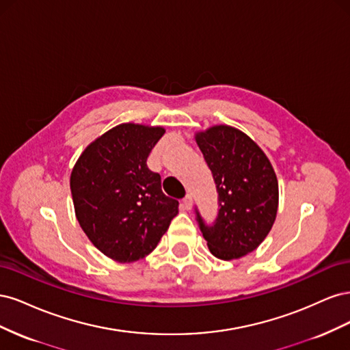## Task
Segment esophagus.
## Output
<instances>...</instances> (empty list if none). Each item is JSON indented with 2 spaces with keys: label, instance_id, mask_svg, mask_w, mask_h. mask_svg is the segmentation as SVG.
Segmentation results:
<instances>
[{
  "label": "esophagus",
  "instance_id": "1",
  "mask_svg": "<svg viewBox=\"0 0 350 350\" xmlns=\"http://www.w3.org/2000/svg\"><path fill=\"white\" fill-rule=\"evenodd\" d=\"M183 207H184V210H187V211H189L193 208V197L191 196H187L184 200H183Z\"/></svg>",
  "mask_w": 350,
  "mask_h": 350
}]
</instances>
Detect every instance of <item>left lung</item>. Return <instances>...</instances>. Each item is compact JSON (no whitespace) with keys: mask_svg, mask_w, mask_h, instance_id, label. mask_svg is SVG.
I'll return each mask as SVG.
<instances>
[{"mask_svg":"<svg viewBox=\"0 0 350 350\" xmlns=\"http://www.w3.org/2000/svg\"><path fill=\"white\" fill-rule=\"evenodd\" d=\"M196 143L213 174L219 216L200 229L216 258L238 260L260 247L276 220L279 184L273 165L250 135L226 124L196 131Z\"/></svg>","mask_w":350,"mask_h":350,"instance_id":"obj_1","label":"left lung"}]
</instances>
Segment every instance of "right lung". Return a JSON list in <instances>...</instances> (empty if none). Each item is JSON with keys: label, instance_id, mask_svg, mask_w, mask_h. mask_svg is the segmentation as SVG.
I'll use <instances>...</instances> for the list:
<instances>
[{"label": "right lung", "instance_id": "obj_1", "mask_svg": "<svg viewBox=\"0 0 350 350\" xmlns=\"http://www.w3.org/2000/svg\"><path fill=\"white\" fill-rule=\"evenodd\" d=\"M161 125L124 122L94 139L70 176L74 211L84 234L116 262L144 258L178 215L179 203L162 191L147 166Z\"/></svg>", "mask_w": 350, "mask_h": 350}]
</instances>
